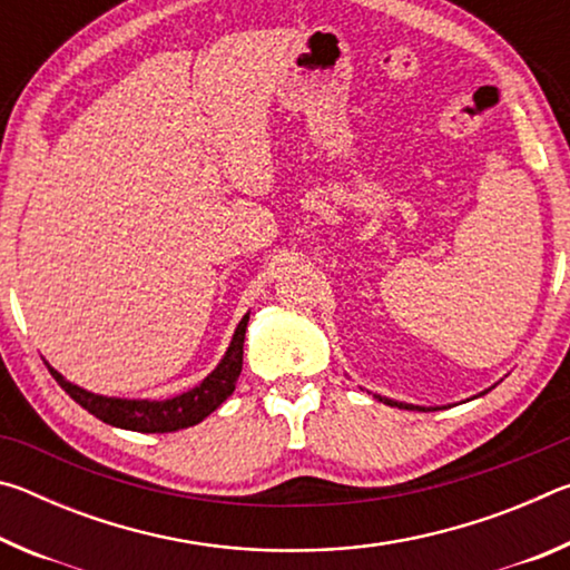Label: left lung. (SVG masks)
<instances>
[{
  "label": "left lung",
  "instance_id": "left-lung-1",
  "mask_svg": "<svg viewBox=\"0 0 570 570\" xmlns=\"http://www.w3.org/2000/svg\"><path fill=\"white\" fill-rule=\"evenodd\" d=\"M488 392V390H485ZM480 392V394H485ZM377 397L384 402V404H392V407H404V410H420V412H430V410H438V407H422V404H407V402H397V400H390V397H382V394H377Z\"/></svg>",
  "mask_w": 570,
  "mask_h": 570
}]
</instances>
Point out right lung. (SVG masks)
I'll list each match as a JSON object with an SVG mask.
<instances>
[{
  "mask_svg": "<svg viewBox=\"0 0 570 570\" xmlns=\"http://www.w3.org/2000/svg\"><path fill=\"white\" fill-rule=\"evenodd\" d=\"M248 314L250 312H246L244 320L238 322L234 336H230L228 350L224 356H220L216 370L210 372L204 382L196 384V387L180 392L176 397L140 400V397H108V394H95L90 390L80 387V384L62 377L50 362L45 364L52 377L57 380V384H60V387L70 394L80 407L95 414L98 420L112 424V428L132 430V432H178L204 422L210 412L218 410L220 404L234 394L240 366H244V340H246Z\"/></svg>",
  "mask_w": 570,
  "mask_h": 570,
  "instance_id": "obj_1",
  "label": "right lung"
}]
</instances>
